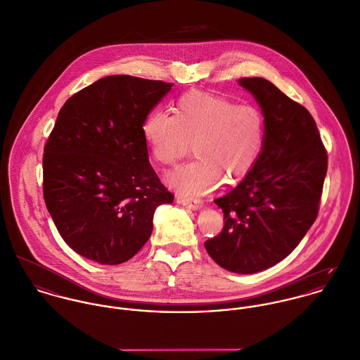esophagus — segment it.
<instances>
[{"label":"esophagus","instance_id":"1","mask_svg":"<svg viewBox=\"0 0 360 360\" xmlns=\"http://www.w3.org/2000/svg\"><path fill=\"white\" fill-rule=\"evenodd\" d=\"M178 203H181L182 206H185L188 209H192V210H199V209L203 207V202L200 199H192V198L179 196L178 198Z\"/></svg>","mask_w":360,"mask_h":360}]
</instances>
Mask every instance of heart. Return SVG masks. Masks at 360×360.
<instances>
[{
  "mask_svg": "<svg viewBox=\"0 0 360 360\" xmlns=\"http://www.w3.org/2000/svg\"><path fill=\"white\" fill-rule=\"evenodd\" d=\"M144 142L153 158L174 165L193 142L196 158L165 178L179 196L212 193L221 185L236 184L257 162L266 142V118L253 104L205 91L182 94L174 115L154 110L143 122Z\"/></svg>",
  "mask_w": 360,
  "mask_h": 360,
  "instance_id": "1",
  "label": "heart"
}]
</instances>
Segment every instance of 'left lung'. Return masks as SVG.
Masks as SVG:
<instances>
[{"mask_svg": "<svg viewBox=\"0 0 360 360\" xmlns=\"http://www.w3.org/2000/svg\"><path fill=\"white\" fill-rule=\"evenodd\" d=\"M238 83L262 108L266 142L243 181L214 200L225 222L205 248L222 269L253 274L285 259L313 225L327 151L303 105L263 77H242Z\"/></svg>", "mask_w": 360, "mask_h": 360, "instance_id": "obj_1", "label": "left lung"}]
</instances>
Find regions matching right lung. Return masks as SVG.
Listing matches in <instances>:
<instances>
[{"mask_svg": "<svg viewBox=\"0 0 360 360\" xmlns=\"http://www.w3.org/2000/svg\"><path fill=\"white\" fill-rule=\"evenodd\" d=\"M174 83L112 75L63 105L44 146L43 193L77 255L121 264L148 240L158 206L174 196L148 162L143 122Z\"/></svg>", "mask_w": 360, "mask_h": 360, "instance_id": "obj_1", "label": "right lung"}]
</instances>
